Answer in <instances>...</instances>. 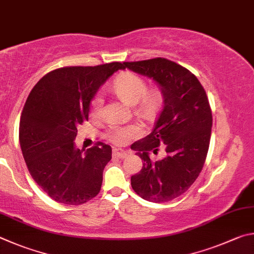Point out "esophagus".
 Here are the masks:
<instances>
[{"label": "esophagus", "instance_id": "1", "mask_svg": "<svg viewBox=\"0 0 254 254\" xmlns=\"http://www.w3.org/2000/svg\"><path fill=\"white\" fill-rule=\"evenodd\" d=\"M113 155L115 157H119V158H124L126 157L128 155L127 150H124V149H119V148H115L113 149Z\"/></svg>", "mask_w": 254, "mask_h": 254}]
</instances>
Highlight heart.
Instances as JSON below:
<instances>
[{
	"label": "heart",
	"instance_id": "heart-1",
	"mask_svg": "<svg viewBox=\"0 0 254 254\" xmlns=\"http://www.w3.org/2000/svg\"><path fill=\"white\" fill-rule=\"evenodd\" d=\"M113 89L120 99L127 105L137 106L139 113L145 116H153L161 105L163 95L159 88H152L147 90L146 80L130 71L120 73L114 80ZM104 98L101 92H98L92 98L90 113L93 117H99L102 110ZM139 135L137 126H111L106 132V138L111 144L122 146L127 144L131 138Z\"/></svg>",
	"mask_w": 254,
	"mask_h": 254
}]
</instances>
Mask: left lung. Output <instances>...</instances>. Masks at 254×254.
<instances>
[{"label":"left lung","instance_id":"left-lung-1","mask_svg":"<svg viewBox=\"0 0 254 254\" xmlns=\"http://www.w3.org/2000/svg\"><path fill=\"white\" fill-rule=\"evenodd\" d=\"M126 68L156 81L164 98L152 132L131 145L144 161L131 188L146 201H172L190 188L205 163L212 129L206 92L190 70L165 58L124 62ZM159 148L166 157L153 162L149 154Z\"/></svg>","mask_w":254,"mask_h":254}]
</instances>
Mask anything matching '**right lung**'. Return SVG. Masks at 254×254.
Listing matches in <instances>:
<instances>
[{
	"mask_svg": "<svg viewBox=\"0 0 254 254\" xmlns=\"http://www.w3.org/2000/svg\"><path fill=\"white\" fill-rule=\"evenodd\" d=\"M119 69L124 64L56 69L39 80L25 101L22 154L35 183L58 203L80 205L100 192L111 147L99 141L83 155L73 141L98 89Z\"/></svg>",
	"mask_w": 254,
	"mask_h": 254,
	"instance_id": "add662e5",
	"label": "right lung"
}]
</instances>
